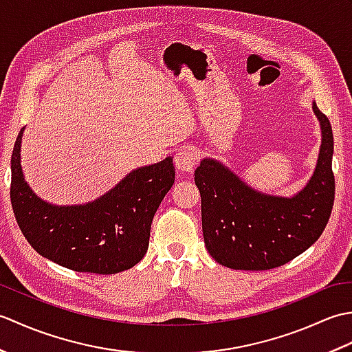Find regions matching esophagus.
Returning <instances> with one entry per match:
<instances>
[{"mask_svg": "<svg viewBox=\"0 0 352 352\" xmlns=\"http://www.w3.org/2000/svg\"><path fill=\"white\" fill-rule=\"evenodd\" d=\"M197 153L192 151L190 148H182L180 151L175 154V168L178 172H192L197 164Z\"/></svg>", "mask_w": 352, "mask_h": 352, "instance_id": "1", "label": "esophagus"}]
</instances>
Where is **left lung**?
Masks as SVG:
<instances>
[{
  "label": "left lung",
  "instance_id": "1",
  "mask_svg": "<svg viewBox=\"0 0 352 352\" xmlns=\"http://www.w3.org/2000/svg\"><path fill=\"white\" fill-rule=\"evenodd\" d=\"M311 109L322 142L310 180L295 195H269L251 188L219 160H201L195 184L201 193L204 243L219 265L241 271L278 267L322 234L334 203V142L328 118L316 102Z\"/></svg>",
  "mask_w": 352,
  "mask_h": 352
}]
</instances>
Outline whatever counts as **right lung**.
<instances>
[{"instance_id": "obj_1", "label": "right lung", "mask_w": 352, "mask_h": 352, "mask_svg": "<svg viewBox=\"0 0 352 352\" xmlns=\"http://www.w3.org/2000/svg\"><path fill=\"white\" fill-rule=\"evenodd\" d=\"M24 130L13 146L10 199L28 243L42 257L77 272L107 275L138 265L146 254L157 208L175 180L172 157L133 169L91 203L56 206L37 197L25 182Z\"/></svg>"}]
</instances>
